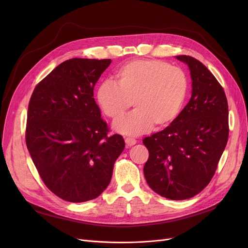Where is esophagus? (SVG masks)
I'll list each match as a JSON object with an SVG mask.
<instances>
[{"label":"esophagus","mask_w":248,"mask_h":248,"mask_svg":"<svg viewBox=\"0 0 248 248\" xmlns=\"http://www.w3.org/2000/svg\"><path fill=\"white\" fill-rule=\"evenodd\" d=\"M124 141H125V144H126L127 147H132V146L137 144V140L135 139H133V138H125Z\"/></svg>","instance_id":"esophagus-1"}]
</instances>
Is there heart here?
Masks as SVG:
<instances>
[{"label":"heart","mask_w":248,"mask_h":248,"mask_svg":"<svg viewBox=\"0 0 248 248\" xmlns=\"http://www.w3.org/2000/svg\"><path fill=\"white\" fill-rule=\"evenodd\" d=\"M189 80L184 70L157 59L127 62L116 70L114 84L102 82L96 101L109 119L118 120L131 106L136 109L113 124L124 136H140L155 124L166 126L176 120L188 95Z\"/></svg>","instance_id":"obj_1"}]
</instances>
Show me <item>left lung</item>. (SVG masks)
Instances as JSON below:
<instances>
[{"mask_svg":"<svg viewBox=\"0 0 248 248\" xmlns=\"http://www.w3.org/2000/svg\"><path fill=\"white\" fill-rule=\"evenodd\" d=\"M176 58L189 67L191 98L170 125L142 140L150 153L144 174L162 197L185 200L200 193L216 171L228 140V104L205 65L187 55Z\"/></svg>","mask_w":248,"mask_h":248,"instance_id":"obj_1","label":"left lung"}]
</instances>
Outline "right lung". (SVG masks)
<instances>
[{"label":"right lung","instance_id":"1","mask_svg":"<svg viewBox=\"0 0 248 248\" xmlns=\"http://www.w3.org/2000/svg\"><path fill=\"white\" fill-rule=\"evenodd\" d=\"M110 62L64 61L35 87L29 102L28 151L44 184L65 201L97 198L124 149L122 136L108 137V124L93 98L94 85Z\"/></svg>","mask_w":248,"mask_h":248}]
</instances>
